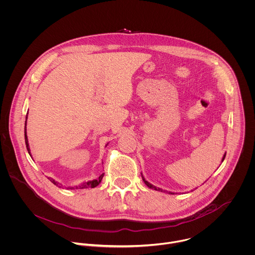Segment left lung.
Listing matches in <instances>:
<instances>
[{
    "label": "left lung",
    "mask_w": 255,
    "mask_h": 255,
    "mask_svg": "<svg viewBox=\"0 0 255 255\" xmlns=\"http://www.w3.org/2000/svg\"><path fill=\"white\" fill-rule=\"evenodd\" d=\"M226 155H227V152L225 153V155H224V157H223V159H222V163L224 162V160H225V158H226ZM141 176H142V179H143V181H144V183L146 184V186L148 187V188H150V189H154V190H156V191H159V192H166V193H169V194H171V195H175V193H172V192H168V191H165V190H162V189H160V188H157V187H155L154 185H152V184H150L148 181H146V179L144 178V176H143V174L141 173ZM197 189V188H196Z\"/></svg>",
    "instance_id": "obj_1"
}]
</instances>
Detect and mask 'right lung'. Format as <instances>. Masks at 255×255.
<instances>
[{
  "label": "right lung",
  "instance_id": "1",
  "mask_svg": "<svg viewBox=\"0 0 255 255\" xmlns=\"http://www.w3.org/2000/svg\"><path fill=\"white\" fill-rule=\"evenodd\" d=\"M26 119H27V115L25 116V123H24V141H25V146H26V150H27V152H28V154L30 155V149H29V145H28V141H27V136H26ZM108 144H106V146H107ZM103 164V163H102ZM103 176H104V174H102V175H100L97 179H95V180H92V181H88V182H85V183H82L81 185H79V186H76V187H68L67 189H70V190H78V189H87V188H95V187H97L99 184H100V182H101V180H102V178H103ZM48 180L53 184V185H55V186H62L61 184H59L58 182H56L55 180H53L52 178H48Z\"/></svg>",
  "mask_w": 255,
  "mask_h": 255
}]
</instances>
